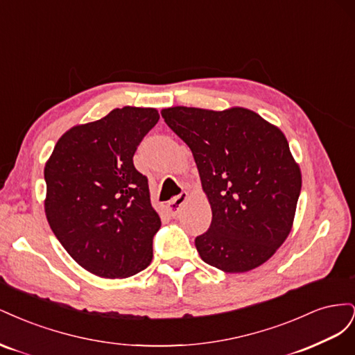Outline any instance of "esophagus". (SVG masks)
<instances>
[{"label":"esophagus","instance_id":"34e87169","mask_svg":"<svg viewBox=\"0 0 355 355\" xmlns=\"http://www.w3.org/2000/svg\"><path fill=\"white\" fill-rule=\"evenodd\" d=\"M187 200H188V194H187V192H182L180 196L175 197L173 200H170V201L167 202V210H168V213L171 214V216H176V214H178L179 210H180V207L184 206Z\"/></svg>","mask_w":355,"mask_h":355}]
</instances>
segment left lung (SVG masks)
Returning <instances> with one entry per match:
<instances>
[{
	"label": "left lung",
	"instance_id": "1",
	"mask_svg": "<svg viewBox=\"0 0 355 355\" xmlns=\"http://www.w3.org/2000/svg\"><path fill=\"white\" fill-rule=\"evenodd\" d=\"M161 115L189 146L211 207L209 231L196 239L201 259L230 274L265 263L292 231L302 187L284 133L240 106Z\"/></svg>",
	"mask_w": 355,
	"mask_h": 355
}]
</instances>
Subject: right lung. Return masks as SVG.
<instances>
[{
  "instance_id": "1",
  "label": "right lung",
  "mask_w": 355,
  "mask_h": 355,
  "mask_svg": "<svg viewBox=\"0 0 355 355\" xmlns=\"http://www.w3.org/2000/svg\"><path fill=\"white\" fill-rule=\"evenodd\" d=\"M155 108L112 110L71 127L44 167V210L72 259L102 278H127L153 261L161 219L133 155L158 123Z\"/></svg>"
}]
</instances>
